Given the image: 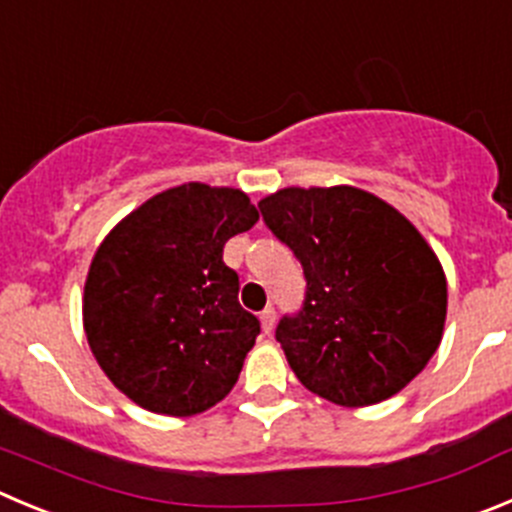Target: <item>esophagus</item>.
<instances>
[{"label": "esophagus", "mask_w": 512, "mask_h": 512, "mask_svg": "<svg viewBox=\"0 0 512 512\" xmlns=\"http://www.w3.org/2000/svg\"><path fill=\"white\" fill-rule=\"evenodd\" d=\"M260 323H262V333L270 336L272 328H275V308H265L260 313Z\"/></svg>", "instance_id": "esophagus-1"}]
</instances>
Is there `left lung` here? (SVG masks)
<instances>
[{"label": "left lung", "instance_id": "left-lung-1", "mask_svg": "<svg viewBox=\"0 0 512 512\" xmlns=\"http://www.w3.org/2000/svg\"><path fill=\"white\" fill-rule=\"evenodd\" d=\"M257 207L303 265V308L275 331L300 384L341 407L404 389L447 315L442 265L417 227L356 186H290Z\"/></svg>", "mask_w": 512, "mask_h": 512}]
</instances>
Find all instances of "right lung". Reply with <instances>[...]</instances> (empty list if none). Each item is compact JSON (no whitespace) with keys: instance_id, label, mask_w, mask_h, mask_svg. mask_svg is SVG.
<instances>
[{"instance_id":"right-lung-1","label":"right lung","mask_w":512,"mask_h":512,"mask_svg":"<svg viewBox=\"0 0 512 512\" xmlns=\"http://www.w3.org/2000/svg\"><path fill=\"white\" fill-rule=\"evenodd\" d=\"M260 219L245 191L181 184L128 214L90 262L83 326L105 376L138 407L207 412L237 384L260 321L224 265L229 237Z\"/></svg>"}]
</instances>
